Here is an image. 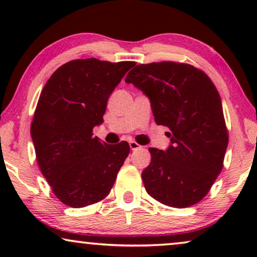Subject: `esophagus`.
Wrapping results in <instances>:
<instances>
[{"label": "esophagus", "instance_id": "obj_1", "mask_svg": "<svg viewBox=\"0 0 257 257\" xmlns=\"http://www.w3.org/2000/svg\"><path fill=\"white\" fill-rule=\"evenodd\" d=\"M130 144V149H131L132 151H135V150H138V149H140V146L138 143H136V142H133V140H131V142L128 143Z\"/></svg>", "mask_w": 257, "mask_h": 257}]
</instances>
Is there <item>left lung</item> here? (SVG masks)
Listing matches in <instances>:
<instances>
[{"instance_id": "obj_1", "label": "left lung", "mask_w": 257, "mask_h": 257, "mask_svg": "<svg viewBox=\"0 0 257 257\" xmlns=\"http://www.w3.org/2000/svg\"><path fill=\"white\" fill-rule=\"evenodd\" d=\"M151 101L154 120L171 130L167 150L151 147L143 171L149 194L164 205H195L212 187L228 146L222 103L201 70L174 62L140 64L126 76Z\"/></svg>"}]
</instances>
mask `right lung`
I'll list each match as a JSON object with an SVG mask.
<instances>
[{
    "mask_svg": "<svg viewBox=\"0 0 257 257\" xmlns=\"http://www.w3.org/2000/svg\"><path fill=\"white\" fill-rule=\"evenodd\" d=\"M135 62L76 59L52 73L42 90L31 138L42 174L64 205L80 208L103 200L130 153V145L92 137L107 100Z\"/></svg>",
    "mask_w": 257,
    "mask_h": 257,
    "instance_id": "add662e5",
    "label": "right lung"
}]
</instances>
